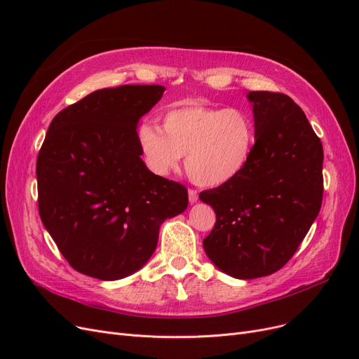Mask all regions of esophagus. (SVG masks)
Returning a JSON list of instances; mask_svg holds the SVG:
<instances>
[{"label": "esophagus", "instance_id": "esophagus-1", "mask_svg": "<svg viewBox=\"0 0 359 359\" xmlns=\"http://www.w3.org/2000/svg\"><path fill=\"white\" fill-rule=\"evenodd\" d=\"M188 195H189V203L191 204L196 203V200H198V192H196V189H189Z\"/></svg>", "mask_w": 359, "mask_h": 359}]
</instances>
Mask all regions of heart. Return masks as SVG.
I'll use <instances>...</instances> for the list:
<instances>
[{
	"label": "heart",
	"instance_id": "1",
	"mask_svg": "<svg viewBox=\"0 0 359 359\" xmlns=\"http://www.w3.org/2000/svg\"><path fill=\"white\" fill-rule=\"evenodd\" d=\"M257 140L253 119L245 110L189 104L168 110L163 130L154 123L138 128L144 165L167 176L187 155L188 176L203 187L237 177L249 163Z\"/></svg>",
	"mask_w": 359,
	"mask_h": 359
}]
</instances>
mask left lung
Masks as SVG:
<instances>
[{"label": "left lung", "mask_w": 359, "mask_h": 359, "mask_svg": "<svg viewBox=\"0 0 359 359\" xmlns=\"http://www.w3.org/2000/svg\"><path fill=\"white\" fill-rule=\"evenodd\" d=\"M257 140L248 165L221 187L200 192L216 213L203 246L237 279L276 273L294 257L323 195L320 138L291 97L253 90Z\"/></svg>", "instance_id": "8db88e82"}]
</instances>
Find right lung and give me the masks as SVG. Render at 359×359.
Listing matches in <instances>:
<instances>
[{"mask_svg":"<svg viewBox=\"0 0 359 359\" xmlns=\"http://www.w3.org/2000/svg\"><path fill=\"white\" fill-rule=\"evenodd\" d=\"M161 85H122L56 114L37 156L39 213L72 267L100 280L142 269L159 226L188 207L182 183L142 159L137 122L163 97Z\"/></svg>","mask_w":359,"mask_h":359,"instance_id":"1","label":"right lung"}]
</instances>
